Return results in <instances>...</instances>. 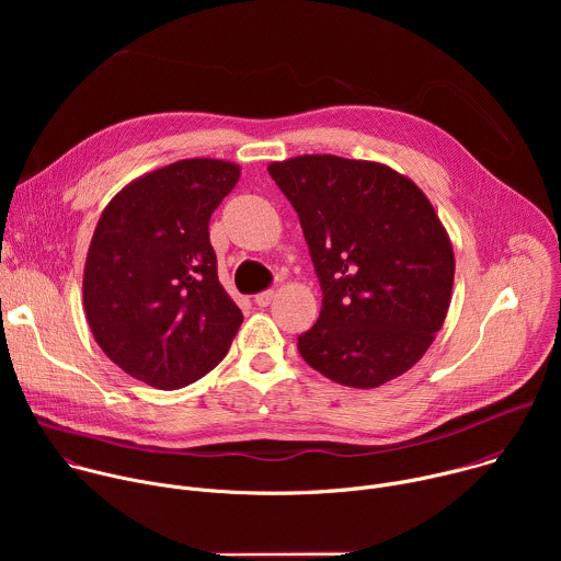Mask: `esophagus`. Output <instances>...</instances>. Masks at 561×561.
Wrapping results in <instances>:
<instances>
[{"label":"esophagus","mask_w":561,"mask_h":561,"mask_svg":"<svg viewBox=\"0 0 561 561\" xmlns=\"http://www.w3.org/2000/svg\"><path fill=\"white\" fill-rule=\"evenodd\" d=\"M273 299H275V290H264V293H260V295L255 297V304L262 306V308H266V306L273 304Z\"/></svg>","instance_id":"esophagus-1"}]
</instances>
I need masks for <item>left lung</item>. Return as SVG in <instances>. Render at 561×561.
I'll return each instance as SVG.
<instances>
[{"instance_id": "obj_1", "label": "left lung", "mask_w": 561, "mask_h": 561, "mask_svg": "<svg viewBox=\"0 0 561 561\" xmlns=\"http://www.w3.org/2000/svg\"><path fill=\"white\" fill-rule=\"evenodd\" d=\"M268 173L299 215L324 293L317 324L297 342L304 362L351 388L404 375L442 329L455 279L431 199L366 159L299 154Z\"/></svg>"}]
</instances>
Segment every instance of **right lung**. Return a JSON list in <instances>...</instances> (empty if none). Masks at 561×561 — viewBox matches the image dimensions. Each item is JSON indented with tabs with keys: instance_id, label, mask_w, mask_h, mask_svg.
<instances>
[{
	"instance_id": "1",
	"label": "right lung",
	"mask_w": 561,
	"mask_h": 561,
	"mask_svg": "<svg viewBox=\"0 0 561 561\" xmlns=\"http://www.w3.org/2000/svg\"><path fill=\"white\" fill-rule=\"evenodd\" d=\"M239 175L226 159H182L126 184L95 226L82 284L89 327L106 357L148 386L197 381L242 327L208 237Z\"/></svg>"
}]
</instances>
